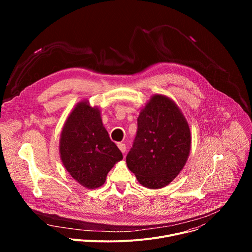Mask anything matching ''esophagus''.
<instances>
[{
  "mask_svg": "<svg viewBox=\"0 0 252 252\" xmlns=\"http://www.w3.org/2000/svg\"><path fill=\"white\" fill-rule=\"evenodd\" d=\"M118 147H119V149H120V151L123 153V154H125L126 153V146L125 145V143H119L118 145Z\"/></svg>",
  "mask_w": 252,
  "mask_h": 252,
  "instance_id": "1",
  "label": "esophagus"
}]
</instances>
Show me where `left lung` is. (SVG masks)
I'll return each mask as SVG.
<instances>
[{
	"label": "left lung",
	"mask_w": 252,
	"mask_h": 252,
	"mask_svg": "<svg viewBox=\"0 0 252 252\" xmlns=\"http://www.w3.org/2000/svg\"><path fill=\"white\" fill-rule=\"evenodd\" d=\"M190 148L191 133L182 110L170 97L154 94L140 110L126 165L142 187L162 189L183 170Z\"/></svg>",
	"instance_id": "8db88e82"
}]
</instances>
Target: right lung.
<instances>
[{
  "label": "right lung",
  "instance_id": "right-lung-1",
  "mask_svg": "<svg viewBox=\"0 0 252 252\" xmlns=\"http://www.w3.org/2000/svg\"><path fill=\"white\" fill-rule=\"evenodd\" d=\"M61 160L76 182L89 189L101 187L123 155L102 125L98 106L84 99L67 116L60 137Z\"/></svg>",
  "mask_w": 252,
  "mask_h": 252
}]
</instances>
